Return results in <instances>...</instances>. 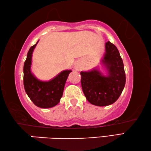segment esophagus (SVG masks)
<instances>
[{
    "label": "esophagus",
    "mask_w": 151,
    "mask_h": 151,
    "mask_svg": "<svg viewBox=\"0 0 151 151\" xmlns=\"http://www.w3.org/2000/svg\"><path fill=\"white\" fill-rule=\"evenodd\" d=\"M75 68H76V70H78L79 69H80V67H79V66H78V65H76V66H75Z\"/></svg>",
    "instance_id": "esophagus-1"
}]
</instances>
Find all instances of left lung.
<instances>
[{
	"label": "left lung",
	"instance_id": "8db88e82",
	"mask_svg": "<svg viewBox=\"0 0 151 151\" xmlns=\"http://www.w3.org/2000/svg\"><path fill=\"white\" fill-rule=\"evenodd\" d=\"M102 63L107 71L104 76L97 69L80 73L81 88L90 104L107 106L118 99L125 85L123 62L119 50L109 41L105 43V53Z\"/></svg>",
	"mask_w": 151,
	"mask_h": 151
}]
</instances>
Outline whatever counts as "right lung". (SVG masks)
I'll return each instance as SVG.
<instances>
[{"label": "right lung", "mask_w": 151, "mask_h": 151, "mask_svg": "<svg viewBox=\"0 0 151 151\" xmlns=\"http://www.w3.org/2000/svg\"><path fill=\"white\" fill-rule=\"evenodd\" d=\"M38 42L29 50L24 64V87L26 94L34 105L41 108H50L60 102L65 81L71 70L63 71L48 81L38 80L30 70L32 55Z\"/></svg>", "instance_id": "1"}]
</instances>
